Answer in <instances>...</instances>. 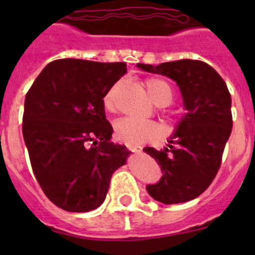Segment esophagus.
<instances>
[{"instance_id":"obj_1","label":"esophagus","mask_w":255,"mask_h":255,"mask_svg":"<svg viewBox=\"0 0 255 255\" xmlns=\"http://www.w3.org/2000/svg\"><path fill=\"white\" fill-rule=\"evenodd\" d=\"M128 150L133 151V153H137V154H140L142 153V148L140 146H133V145H127Z\"/></svg>"}]
</instances>
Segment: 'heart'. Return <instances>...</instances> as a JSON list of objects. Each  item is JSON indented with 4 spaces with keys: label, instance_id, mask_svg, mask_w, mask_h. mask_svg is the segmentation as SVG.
<instances>
[{
    "label": "heart",
    "instance_id": "obj_1",
    "mask_svg": "<svg viewBox=\"0 0 255 255\" xmlns=\"http://www.w3.org/2000/svg\"><path fill=\"white\" fill-rule=\"evenodd\" d=\"M151 101L158 106H169L174 100V90L169 82L159 78H148L143 82ZM125 82L118 81L106 92L104 97V107L107 112H115L117 109V99L122 91ZM116 138L129 145L156 140L161 137V129L153 122L123 118L115 126Z\"/></svg>",
    "mask_w": 255,
    "mask_h": 255
}]
</instances>
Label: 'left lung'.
<instances>
[{
	"label": "left lung",
	"instance_id": "left-lung-1",
	"mask_svg": "<svg viewBox=\"0 0 255 255\" xmlns=\"http://www.w3.org/2000/svg\"><path fill=\"white\" fill-rule=\"evenodd\" d=\"M148 73L175 80L187 112L168 148L144 149L155 159L163 177L148 185L149 195L165 205L196 199L213 181L232 132L231 94L217 71L201 60L169 61L158 66L137 64Z\"/></svg>",
	"mask_w": 255,
	"mask_h": 255
}]
</instances>
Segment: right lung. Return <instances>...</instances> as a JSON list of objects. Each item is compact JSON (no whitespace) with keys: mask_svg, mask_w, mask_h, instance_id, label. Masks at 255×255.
Listing matches in <instances>:
<instances>
[{"mask_svg":"<svg viewBox=\"0 0 255 255\" xmlns=\"http://www.w3.org/2000/svg\"><path fill=\"white\" fill-rule=\"evenodd\" d=\"M126 63L58 59L25 95L23 137L45 196L69 212H87L106 199L112 174L130 151L113 144L104 97Z\"/></svg>","mask_w":255,"mask_h":255,"instance_id":"right-lung-1","label":"right lung"}]
</instances>
